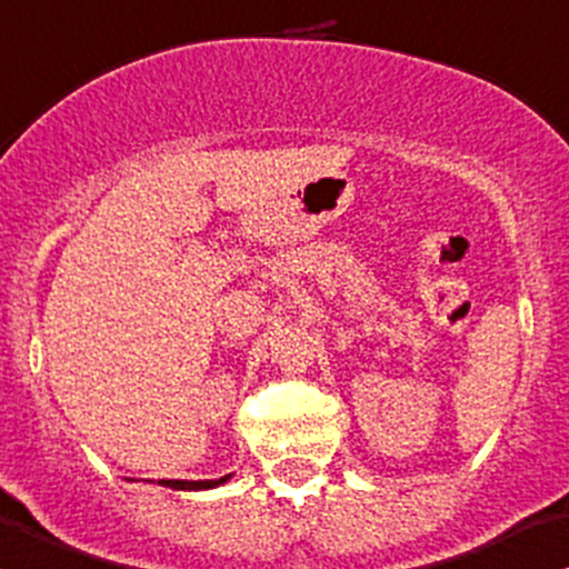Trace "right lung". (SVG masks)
Instances as JSON below:
<instances>
[{
  "instance_id": "1",
  "label": "right lung",
  "mask_w": 569,
  "mask_h": 569,
  "mask_svg": "<svg viewBox=\"0 0 569 569\" xmlns=\"http://www.w3.org/2000/svg\"><path fill=\"white\" fill-rule=\"evenodd\" d=\"M229 477H220V480H160L163 486L169 488H179V490H201V488H214L220 482H226Z\"/></svg>"
}]
</instances>
